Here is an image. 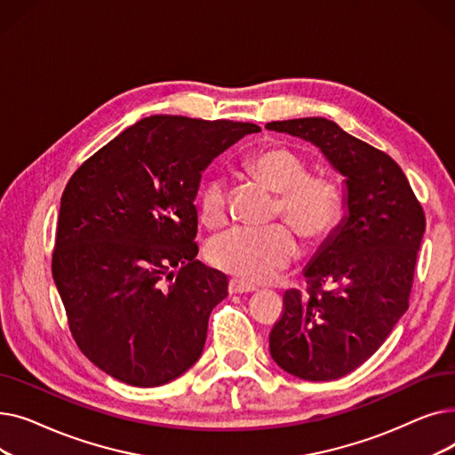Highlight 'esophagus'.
<instances>
[{
    "instance_id": "1",
    "label": "esophagus",
    "mask_w": 455,
    "mask_h": 455,
    "mask_svg": "<svg viewBox=\"0 0 455 455\" xmlns=\"http://www.w3.org/2000/svg\"><path fill=\"white\" fill-rule=\"evenodd\" d=\"M252 291H256V288H254V285H251V283H245V282L237 280V278H232L228 282V293L230 295H235V293H252Z\"/></svg>"
}]
</instances>
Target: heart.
Here are the masks:
<instances>
[{"label":"heart","instance_id":"1","mask_svg":"<svg viewBox=\"0 0 455 455\" xmlns=\"http://www.w3.org/2000/svg\"><path fill=\"white\" fill-rule=\"evenodd\" d=\"M247 165L261 184L278 194L276 212L306 243L317 245L338 228L343 215L341 188L328 175H307L302 155L276 143L254 153ZM199 213L208 227H221L227 221L225 177H213L203 186ZM297 256L299 243L283 225L232 228L215 235L206 247V258L213 267L251 283L271 280Z\"/></svg>","mask_w":455,"mask_h":455}]
</instances>
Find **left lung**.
I'll use <instances>...</instances> for the list:
<instances>
[{
  "label": "left lung",
  "instance_id": "8db88e82",
  "mask_svg": "<svg viewBox=\"0 0 455 455\" xmlns=\"http://www.w3.org/2000/svg\"><path fill=\"white\" fill-rule=\"evenodd\" d=\"M315 148L345 177L347 215L306 266L307 295L283 293L269 333L280 369L338 379L384 345L410 306L426 218L400 165L326 117L271 122Z\"/></svg>",
  "mask_w": 455,
  "mask_h": 455
}]
</instances>
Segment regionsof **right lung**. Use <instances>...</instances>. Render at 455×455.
<instances>
[{
    "label": "right lung",
    "mask_w": 455,
    "mask_h": 455,
    "mask_svg": "<svg viewBox=\"0 0 455 455\" xmlns=\"http://www.w3.org/2000/svg\"><path fill=\"white\" fill-rule=\"evenodd\" d=\"M254 124L143 117L71 175L53 280L88 360L134 387L164 386L204 348L228 278L196 259L194 204L208 164Z\"/></svg>",
    "instance_id": "1"
}]
</instances>
